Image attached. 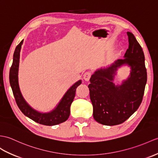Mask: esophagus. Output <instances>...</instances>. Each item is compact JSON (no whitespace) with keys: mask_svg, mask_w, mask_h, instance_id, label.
Returning a JSON list of instances; mask_svg holds the SVG:
<instances>
[{"mask_svg":"<svg viewBox=\"0 0 158 158\" xmlns=\"http://www.w3.org/2000/svg\"><path fill=\"white\" fill-rule=\"evenodd\" d=\"M91 76V72H89V71L85 72L83 75V79H85V81H88L89 80Z\"/></svg>","mask_w":158,"mask_h":158,"instance_id":"1","label":"esophagus"}]
</instances>
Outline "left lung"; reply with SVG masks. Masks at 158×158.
Masks as SVG:
<instances>
[{
  "instance_id": "left-lung-1",
  "label": "left lung",
  "mask_w": 158,
  "mask_h": 158,
  "mask_svg": "<svg viewBox=\"0 0 158 158\" xmlns=\"http://www.w3.org/2000/svg\"><path fill=\"white\" fill-rule=\"evenodd\" d=\"M129 48L124 59L117 60L110 67L95 72L90 78V99L94 119L108 126L120 124L127 120L141 104L147 83L145 56L134 35L127 32ZM124 64L131 67V75L122 85L112 83L117 68Z\"/></svg>"
}]
</instances>
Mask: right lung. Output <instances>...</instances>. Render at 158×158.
Masks as SVG:
<instances>
[{"instance_id":"right-lung-1","label":"right lung","mask_w":158,"mask_h":158,"mask_svg":"<svg viewBox=\"0 0 158 158\" xmlns=\"http://www.w3.org/2000/svg\"><path fill=\"white\" fill-rule=\"evenodd\" d=\"M23 41V40H22L15 50L13 64L10 67L9 72L10 87L12 88L13 96L18 107L28 118L44 125L53 126L64 122L68 119L70 115V107L75 96L76 89L81 83V81L80 80L75 83L67 91L60 103L53 111L49 113L42 114L34 110L25 101L21 95L19 83H18V70H19L20 50Z\"/></svg>"}]
</instances>
